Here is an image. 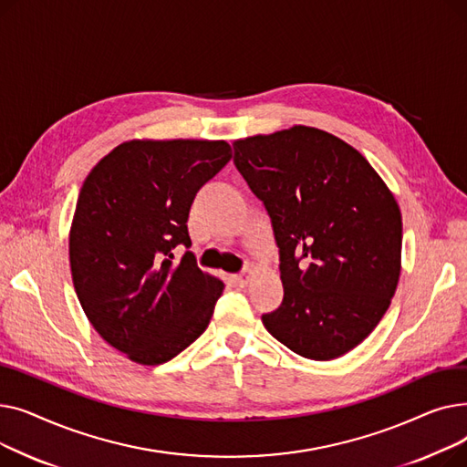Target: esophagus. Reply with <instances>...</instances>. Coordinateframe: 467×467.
I'll use <instances>...</instances> for the list:
<instances>
[{
    "mask_svg": "<svg viewBox=\"0 0 467 467\" xmlns=\"http://www.w3.org/2000/svg\"><path fill=\"white\" fill-rule=\"evenodd\" d=\"M233 280H234L238 285H246V284H248V280H250V271L242 273V275H234V276H233Z\"/></svg>",
    "mask_w": 467,
    "mask_h": 467,
    "instance_id": "1",
    "label": "esophagus"
}]
</instances>
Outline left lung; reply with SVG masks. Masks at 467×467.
Segmentation results:
<instances>
[{
  "label": "left lung",
  "mask_w": 467,
  "mask_h": 467,
  "mask_svg": "<svg viewBox=\"0 0 467 467\" xmlns=\"http://www.w3.org/2000/svg\"><path fill=\"white\" fill-rule=\"evenodd\" d=\"M234 166L265 204L280 254L284 301L266 331L327 361L382 320L401 273V212L386 183L337 136L293 127L234 141Z\"/></svg>",
  "instance_id": "1"
}]
</instances>
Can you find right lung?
<instances>
[{"label": "right lung", "mask_w": 467, "mask_h": 467, "mask_svg": "<svg viewBox=\"0 0 467 467\" xmlns=\"http://www.w3.org/2000/svg\"><path fill=\"white\" fill-rule=\"evenodd\" d=\"M227 141L132 140L87 176L69 231L73 287L92 327L141 365L183 352L210 324L223 282L191 248L196 192L231 161Z\"/></svg>", "instance_id": "obj_1"}]
</instances>
